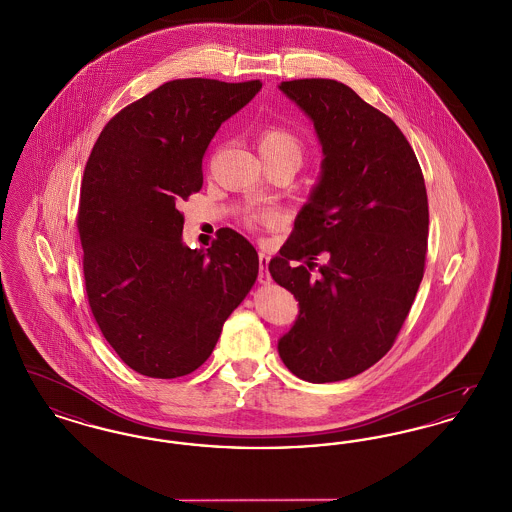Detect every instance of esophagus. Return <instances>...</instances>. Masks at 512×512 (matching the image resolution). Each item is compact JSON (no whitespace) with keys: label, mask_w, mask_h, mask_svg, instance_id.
I'll return each mask as SVG.
<instances>
[{"label":"esophagus","mask_w":512,"mask_h":512,"mask_svg":"<svg viewBox=\"0 0 512 512\" xmlns=\"http://www.w3.org/2000/svg\"><path fill=\"white\" fill-rule=\"evenodd\" d=\"M268 261H270V257H268L265 251H261L259 253V282L261 284H270V272H268Z\"/></svg>","instance_id":"1"}]
</instances>
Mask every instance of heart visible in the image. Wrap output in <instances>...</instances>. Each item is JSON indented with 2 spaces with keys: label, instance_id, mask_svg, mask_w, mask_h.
I'll list each match as a JSON object with an SVG mask.
<instances>
[{
  "label": "heart",
  "instance_id": "obj_1",
  "mask_svg": "<svg viewBox=\"0 0 512 512\" xmlns=\"http://www.w3.org/2000/svg\"><path fill=\"white\" fill-rule=\"evenodd\" d=\"M257 146L267 163L290 161L299 167L305 155V144L301 136H297L292 128L284 124L263 126L257 136ZM242 220L247 228H257L270 224L274 220V215L270 211H247Z\"/></svg>",
  "mask_w": 512,
  "mask_h": 512
}]
</instances>
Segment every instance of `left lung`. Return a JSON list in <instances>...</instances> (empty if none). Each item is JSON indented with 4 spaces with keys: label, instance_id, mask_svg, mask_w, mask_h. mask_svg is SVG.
<instances>
[{
    "label": "left lung",
    "instance_id": "obj_1",
    "mask_svg": "<svg viewBox=\"0 0 512 512\" xmlns=\"http://www.w3.org/2000/svg\"><path fill=\"white\" fill-rule=\"evenodd\" d=\"M280 90L315 122L324 161L268 263L299 301L278 353L301 380L338 382L378 363L413 307L428 251L426 184L397 124L349 86L301 78Z\"/></svg>",
    "mask_w": 512,
    "mask_h": 512
}]
</instances>
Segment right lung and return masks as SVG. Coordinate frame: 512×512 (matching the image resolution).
Here are the masks:
<instances>
[{"mask_svg":"<svg viewBox=\"0 0 512 512\" xmlns=\"http://www.w3.org/2000/svg\"><path fill=\"white\" fill-rule=\"evenodd\" d=\"M261 80L178 78L126 105L88 157L76 228L92 315L124 365L149 378L194 372L259 274L230 228L207 251L182 244L180 201L203 186V155Z\"/></svg>","mask_w":512,"mask_h":512,"instance_id":"obj_1","label":"right lung"}]
</instances>
